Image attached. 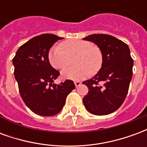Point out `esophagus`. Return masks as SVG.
<instances>
[{
    "label": "esophagus",
    "instance_id": "34e87169",
    "mask_svg": "<svg viewBox=\"0 0 147 147\" xmlns=\"http://www.w3.org/2000/svg\"><path fill=\"white\" fill-rule=\"evenodd\" d=\"M74 83H75V85H76V86H80V84H81V82H80V81H75L74 82Z\"/></svg>",
    "mask_w": 147,
    "mask_h": 147
}]
</instances>
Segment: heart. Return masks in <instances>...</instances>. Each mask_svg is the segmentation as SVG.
Masks as SVG:
<instances>
[{"mask_svg":"<svg viewBox=\"0 0 147 147\" xmlns=\"http://www.w3.org/2000/svg\"><path fill=\"white\" fill-rule=\"evenodd\" d=\"M74 56V64L77 66L64 69L61 73L64 79L83 80L90 73H97L102 66L103 56L101 49L84 40H67L61 45H53L49 49L48 58L54 68L63 69L69 64L70 58Z\"/></svg>","mask_w":147,"mask_h":147,"instance_id":"heart-1","label":"heart"}]
</instances>
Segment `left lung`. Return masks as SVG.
I'll use <instances>...</instances> for the list:
<instances>
[{
    "label": "left lung",
    "mask_w": 147,
    "mask_h": 147,
    "mask_svg": "<svg viewBox=\"0 0 147 147\" xmlns=\"http://www.w3.org/2000/svg\"><path fill=\"white\" fill-rule=\"evenodd\" d=\"M83 40L95 43L102 56V68L92 79L83 82L89 91L83 98L85 108L94 115H107L120 108L132 78L133 59L126 43L117 38L94 34Z\"/></svg>",
    "instance_id": "left-lung-1"
}]
</instances>
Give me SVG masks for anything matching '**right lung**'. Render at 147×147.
<instances>
[{
	"label": "right lung",
	"mask_w": 147,
	"mask_h": 147,
	"mask_svg": "<svg viewBox=\"0 0 147 147\" xmlns=\"http://www.w3.org/2000/svg\"><path fill=\"white\" fill-rule=\"evenodd\" d=\"M63 38L44 34L24 43L12 59L14 75L24 103L34 113L50 117L63 109L66 98L75 89L73 81L54 84L60 72L49 61V49Z\"/></svg>",
	"instance_id": "add662e5"
}]
</instances>
